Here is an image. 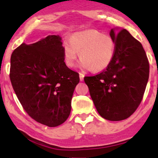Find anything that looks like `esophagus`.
<instances>
[{"label":"esophagus","mask_w":158,"mask_h":158,"mask_svg":"<svg viewBox=\"0 0 158 158\" xmlns=\"http://www.w3.org/2000/svg\"><path fill=\"white\" fill-rule=\"evenodd\" d=\"M84 77H85V75L83 73H79V79H80V81H82L83 80H84Z\"/></svg>","instance_id":"obj_1"}]
</instances>
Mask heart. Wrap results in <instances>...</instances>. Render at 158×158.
I'll return each instance as SVG.
<instances>
[{
  "instance_id": "b5f03b06",
  "label": "heart",
  "mask_w": 158,
  "mask_h": 158,
  "mask_svg": "<svg viewBox=\"0 0 158 158\" xmlns=\"http://www.w3.org/2000/svg\"><path fill=\"white\" fill-rule=\"evenodd\" d=\"M63 52L68 66L73 67L80 56L81 68L98 73L108 68L113 61L116 52L115 40L98 30H83L76 32L70 40L64 41Z\"/></svg>"
}]
</instances>
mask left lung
Masks as SVG:
<instances>
[{"instance_id": "8db88e82", "label": "left lung", "mask_w": 158, "mask_h": 158, "mask_svg": "<svg viewBox=\"0 0 158 158\" xmlns=\"http://www.w3.org/2000/svg\"><path fill=\"white\" fill-rule=\"evenodd\" d=\"M116 52L108 68L94 77H85L98 113L110 121L129 117L142 101L149 76V64L142 44L126 29L114 28Z\"/></svg>"}]
</instances>
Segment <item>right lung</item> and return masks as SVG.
Masks as SVG:
<instances>
[{"label":"right lung","instance_id":"obj_1","mask_svg":"<svg viewBox=\"0 0 158 158\" xmlns=\"http://www.w3.org/2000/svg\"><path fill=\"white\" fill-rule=\"evenodd\" d=\"M61 37L50 35L22 43L11 56L10 80L26 112L38 123L56 127L67 120L79 73L64 61Z\"/></svg>","mask_w":158,"mask_h":158}]
</instances>
